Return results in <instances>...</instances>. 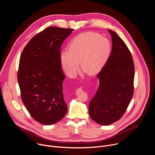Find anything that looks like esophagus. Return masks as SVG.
Here are the masks:
<instances>
[{
	"label": "esophagus",
	"instance_id": "1",
	"mask_svg": "<svg viewBox=\"0 0 155 155\" xmlns=\"http://www.w3.org/2000/svg\"><path fill=\"white\" fill-rule=\"evenodd\" d=\"M77 90H81V89H80V88H79V89H78Z\"/></svg>",
	"mask_w": 155,
	"mask_h": 155
}]
</instances>
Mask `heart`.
<instances>
[{
    "mask_svg": "<svg viewBox=\"0 0 155 155\" xmlns=\"http://www.w3.org/2000/svg\"><path fill=\"white\" fill-rule=\"evenodd\" d=\"M111 50L112 44L108 38L95 32L80 34L70 41L68 50L61 51L62 68L68 76L74 77L80 62L84 71L94 74L105 64Z\"/></svg>",
    "mask_w": 155,
    "mask_h": 155,
    "instance_id": "1",
    "label": "heart"
}]
</instances>
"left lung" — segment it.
<instances>
[{
	"instance_id": "left-lung-1",
	"label": "left lung",
	"mask_w": 155,
	"mask_h": 155,
	"mask_svg": "<svg viewBox=\"0 0 155 155\" xmlns=\"http://www.w3.org/2000/svg\"><path fill=\"white\" fill-rule=\"evenodd\" d=\"M112 50L97 75L99 85L89 105V114L97 123L110 125L125 113L134 93V64L126 43L114 31Z\"/></svg>"
}]
</instances>
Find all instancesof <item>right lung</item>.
Returning a JSON list of instances; mask_svg holds the SVG:
<instances>
[{
    "mask_svg": "<svg viewBox=\"0 0 155 155\" xmlns=\"http://www.w3.org/2000/svg\"><path fill=\"white\" fill-rule=\"evenodd\" d=\"M73 29L49 27L34 36L21 53L18 81L22 101L37 122L51 125L67 114L61 46Z\"/></svg>",
    "mask_w": 155,
    "mask_h": 155,
    "instance_id": "1",
    "label": "right lung"
}]
</instances>
